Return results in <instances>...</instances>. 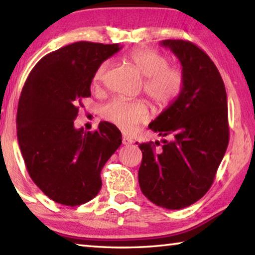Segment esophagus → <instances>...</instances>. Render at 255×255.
<instances>
[{"label": "esophagus", "instance_id": "1", "mask_svg": "<svg viewBox=\"0 0 255 255\" xmlns=\"http://www.w3.org/2000/svg\"><path fill=\"white\" fill-rule=\"evenodd\" d=\"M123 144L124 145H130V144H132V140L127 136H123Z\"/></svg>", "mask_w": 255, "mask_h": 255}]
</instances>
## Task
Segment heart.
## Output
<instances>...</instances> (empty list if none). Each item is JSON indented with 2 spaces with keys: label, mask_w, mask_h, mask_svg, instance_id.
<instances>
[{
  "label": "heart",
  "mask_w": 255,
  "mask_h": 255,
  "mask_svg": "<svg viewBox=\"0 0 255 255\" xmlns=\"http://www.w3.org/2000/svg\"><path fill=\"white\" fill-rule=\"evenodd\" d=\"M141 75L145 77L144 91L155 106L165 108L175 101L182 92L184 79L178 68L169 67V59L156 50L139 48L128 55ZM109 62H102L94 72L92 82L98 88L106 80ZM102 116L125 131H131L138 124L147 122L149 111L144 100L112 99L102 108Z\"/></svg>",
  "instance_id": "b5f03b06"
}]
</instances>
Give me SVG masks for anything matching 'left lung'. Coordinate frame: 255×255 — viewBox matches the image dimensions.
I'll return each instance as SVG.
<instances>
[{
    "instance_id": "left-lung-1",
    "label": "left lung",
    "mask_w": 255,
    "mask_h": 255,
    "mask_svg": "<svg viewBox=\"0 0 255 255\" xmlns=\"http://www.w3.org/2000/svg\"><path fill=\"white\" fill-rule=\"evenodd\" d=\"M182 66L184 84L175 101L148 125L162 139L139 144L141 192L156 206L182 209L205 196L225 155L227 96L217 67L204 50L184 40H163ZM137 144V143H136Z\"/></svg>"
}]
</instances>
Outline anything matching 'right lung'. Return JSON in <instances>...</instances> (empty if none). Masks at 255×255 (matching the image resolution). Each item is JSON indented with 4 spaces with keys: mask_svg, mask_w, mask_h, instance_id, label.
<instances>
[{
    "mask_svg": "<svg viewBox=\"0 0 255 255\" xmlns=\"http://www.w3.org/2000/svg\"><path fill=\"white\" fill-rule=\"evenodd\" d=\"M123 47L77 41L44 56L19 99L16 135L28 173L55 202L79 206L101 189V170L122 145V132L101 122L96 131L76 129L82 99L91 97L97 67Z\"/></svg>",
    "mask_w": 255,
    "mask_h": 255,
    "instance_id": "1",
    "label": "right lung"
}]
</instances>
